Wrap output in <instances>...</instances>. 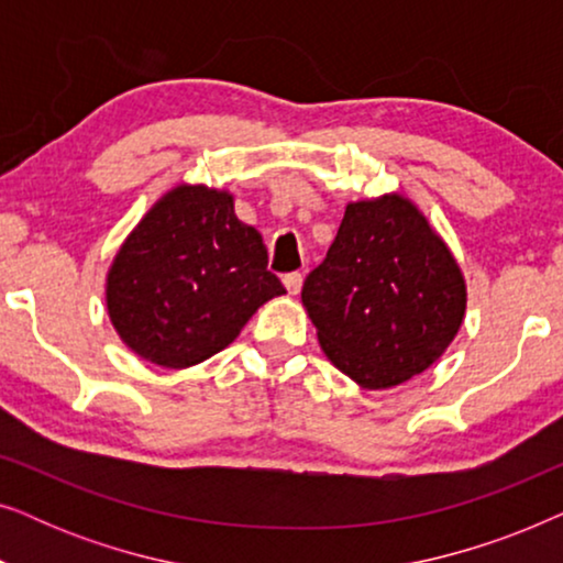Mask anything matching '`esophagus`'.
I'll use <instances>...</instances> for the list:
<instances>
[{
    "label": "esophagus",
    "mask_w": 563,
    "mask_h": 563,
    "mask_svg": "<svg viewBox=\"0 0 563 563\" xmlns=\"http://www.w3.org/2000/svg\"><path fill=\"white\" fill-rule=\"evenodd\" d=\"M284 287H287L289 295H299V289H302V274L299 272H291V274H284Z\"/></svg>",
    "instance_id": "1"
}]
</instances>
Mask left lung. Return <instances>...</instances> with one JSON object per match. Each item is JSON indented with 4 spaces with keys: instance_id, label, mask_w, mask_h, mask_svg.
<instances>
[{
    "instance_id": "1",
    "label": "left lung",
    "mask_w": 563,
    "mask_h": 563,
    "mask_svg": "<svg viewBox=\"0 0 563 563\" xmlns=\"http://www.w3.org/2000/svg\"><path fill=\"white\" fill-rule=\"evenodd\" d=\"M302 305L330 364L358 387L389 389L443 356L464 322L466 282L426 214L384 195L345 205Z\"/></svg>"
}]
</instances>
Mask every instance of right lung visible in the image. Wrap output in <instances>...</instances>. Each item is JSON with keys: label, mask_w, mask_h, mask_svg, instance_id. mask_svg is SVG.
<instances>
[{"label": "right lung", "mask_w": 563, "mask_h": 563, "mask_svg": "<svg viewBox=\"0 0 563 563\" xmlns=\"http://www.w3.org/2000/svg\"><path fill=\"white\" fill-rule=\"evenodd\" d=\"M256 228L233 195L205 184L168 189L120 245L107 272V312L122 343L166 368L214 356L251 314L284 295Z\"/></svg>", "instance_id": "add662e5"}]
</instances>
